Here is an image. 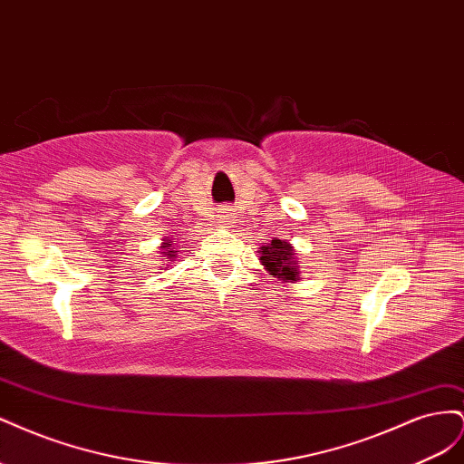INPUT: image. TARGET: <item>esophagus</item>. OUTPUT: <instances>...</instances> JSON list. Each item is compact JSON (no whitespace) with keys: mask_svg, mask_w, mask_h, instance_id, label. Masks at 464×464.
<instances>
[{"mask_svg":"<svg viewBox=\"0 0 464 464\" xmlns=\"http://www.w3.org/2000/svg\"><path fill=\"white\" fill-rule=\"evenodd\" d=\"M217 218H218V222H222V224L230 222V220L234 218L232 208H228V207H222V208H218V215H217Z\"/></svg>","mask_w":464,"mask_h":464,"instance_id":"esophagus-1","label":"esophagus"}]
</instances>
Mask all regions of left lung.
<instances>
[{
  "label": "left lung",
  "mask_w": 464,
  "mask_h": 464,
  "mask_svg": "<svg viewBox=\"0 0 464 464\" xmlns=\"http://www.w3.org/2000/svg\"><path fill=\"white\" fill-rule=\"evenodd\" d=\"M259 261L265 266L269 275H273L278 280H285V283H296L300 280V265L296 261V254H294V247L286 240H273L259 247Z\"/></svg>",
  "instance_id": "8db88e82"
}]
</instances>
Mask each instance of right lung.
Returning <instances> with one entry per match:
<instances>
[{
	"instance_id": "right-lung-1",
	"label": "right lung",
	"mask_w": 464,
	"mask_h": 464,
	"mask_svg": "<svg viewBox=\"0 0 464 464\" xmlns=\"http://www.w3.org/2000/svg\"><path fill=\"white\" fill-rule=\"evenodd\" d=\"M162 247H164V251H162V254H164V256H166L168 259H170V261H172L174 257H178V256H176V251L172 249V244H170V242H166V244H164Z\"/></svg>"
}]
</instances>
